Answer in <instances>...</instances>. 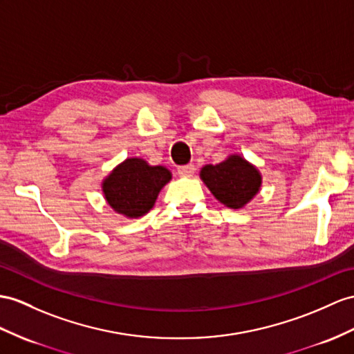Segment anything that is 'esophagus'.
Returning <instances> with one entry per match:
<instances>
[{
	"instance_id": "esophagus-1",
	"label": "esophagus",
	"mask_w": 354,
	"mask_h": 354,
	"mask_svg": "<svg viewBox=\"0 0 354 354\" xmlns=\"http://www.w3.org/2000/svg\"><path fill=\"white\" fill-rule=\"evenodd\" d=\"M177 172L180 177H192L194 172H195V165L192 163H187V165H182L177 168Z\"/></svg>"
}]
</instances>
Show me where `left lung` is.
Returning <instances> with one entry per match:
<instances>
[{"label": "left lung", "instance_id": "1", "mask_svg": "<svg viewBox=\"0 0 354 354\" xmlns=\"http://www.w3.org/2000/svg\"><path fill=\"white\" fill-rule=\"evenodd\" d=\"M200 177L213 196L230 209L245 207L260 192L263 182L261 172L240 154H230L216 165H204Z\"/></svg>", "mask_w": 354, "mask_h": 354}]
</instances>
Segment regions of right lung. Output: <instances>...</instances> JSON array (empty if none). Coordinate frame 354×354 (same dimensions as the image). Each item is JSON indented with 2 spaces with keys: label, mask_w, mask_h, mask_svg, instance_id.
<instances>
[{
  "label": "right lung",
  "mask_w": 354,
  "mask_h": 354,
  "mask_svg": "<svg viewBox=\"0 0 354 354\" xmlns=\"http://www.w3.org/2000/svg\"><path fill=\"white\" fill-rule=\"evenodd\" d=\"M171 177L165 167H153L141 158H129L103 178L102 192L115 213L136 219L153 209L160 189Z\"/></svg>",
  "instance_id": "obj_1"
}]
</instances>
